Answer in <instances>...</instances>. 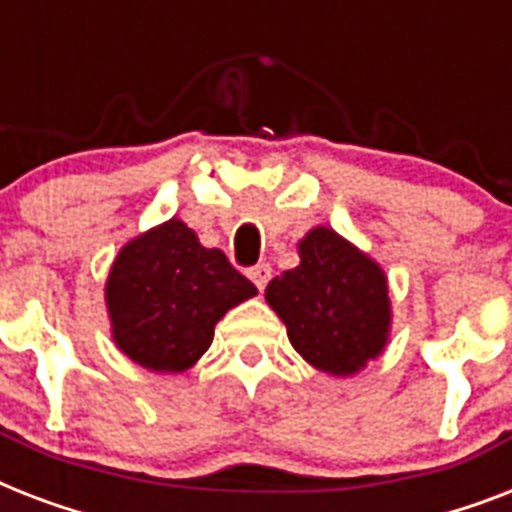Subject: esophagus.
<instances>
[{
  "label": "esophagus",
  "instance_id": "esophagus-1",
  "mask_svg": "<svg viewBox=\"0 0 512 512\" xmlns=\"http://www.w3.org/2000/svg\"><path fill=\"white\" fill-rule=\"evenodd\" d=\"M247 276L252 279V284H255L257 289H265L268 287V281H271V265L268 263L252 265V268L247 271Z\"/></svg>",
  "mask_w": 512,
  "mask_h": 512
}]
</instances>
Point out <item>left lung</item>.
<instances>
[{"instance_id":"1","label":"left lung","mask_w":512,"mask_h":512,"mask_svg":"<svg viewBox=\"0 0 512 512\" xmlns=\"http://www.w3.org/2000/svg\"><path fill=\"white\" fill-rule=\"evenodd\" d=\"M300 265L268 284L265 300L287 324L289 342L321 372L348 377L388 345V279L332 228H313L297 244Z\"/></svg>"}]
</instances>
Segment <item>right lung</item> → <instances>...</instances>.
<instances>
[{"label":"right lung","instance_id":"add662e5","mask_svg":"<svg viewBox=\"0 0 512 512\" xmlns=\"http://www.w3.org/2000/svg\"><path fill=\"white\" fill-rule=\"evenodd\" d=\"M257 295L220 249H207L183 220H167L116 255L106 281L111 337L151 372H185L215 337V324Z\"/></svg>","mask_w":512,"mask_h":512}]
</instances>
